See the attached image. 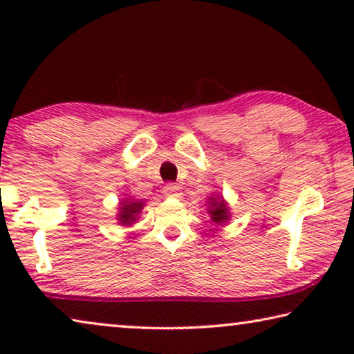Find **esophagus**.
Returning <instances> with one entry per match:
<instances>
[{
  "label": "esophagus",
  "instance_id": "1",
  "mask_svg": "<svg viewBox=\"0 0 354 354\" xmlns=\"http://www.w3.org/2000/svg\"><path fill=\"white\" fill-rule=\"evenodd\" d=\"M164 195H166L167 198H180L182 192L177 185H174V183H169V185L164 187Z\"/></svg>",
  "mask_w": 354,
  "mask_h": 354
}]
</instances>
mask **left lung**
Masks as SVG:
<instances>
[{
  "label": "left lung",
  "mask_w": 354,
  "mask_h": 354,
  "mask_svg": "<svg viewBox=\"0 0 354 354\" xmlns=\"http://www.w3.org/2000/svg\"><path fill=\"white\" fill-rule=\"evenodd\" d=\"M206 211L207 214L211 216V221L214 222L216 227L217 225H225L227 222L230 221V207H229V203L224 200V196L222 195H214L212 193L211 196L206 198Z\"/></svg>",
  "instance_id": "1"
}]
</instances>
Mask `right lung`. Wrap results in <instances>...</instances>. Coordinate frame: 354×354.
Here are the masks:
<instances>
[{"instance_id": "right-lung-1", "label": "right lung", "mask_w": 354, "mask_h": 354, "mask_svg": "<svg viewBox=\"0 0 354 354\" xmlns=\"http://www.w3.org/2000/svg\"><path fill=\"white\" fill-rule=\"evenodd\" d=\"M145 206V201L135 200V198H122L118 207V224L122 227H130L138 221L140 212Z\"/></svg>"}]
</instances>
